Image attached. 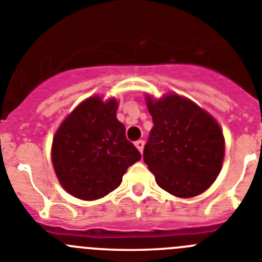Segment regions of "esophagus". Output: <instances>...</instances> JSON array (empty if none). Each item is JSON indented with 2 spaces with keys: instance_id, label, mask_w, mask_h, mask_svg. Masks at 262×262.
<instances>
[{
  "instance_id": "34e87169",
  "label": "esophagus",
  "mask_w": 262,
  "mask_h": 262,
  "mask_svg": "<svg viewBox=\"0 0 262 262\" xmlns=\"http://www.w3.org/2000/svg\"><path fill=\"white\" fill-rule=\"evenodd\" d=\"M135 145H136V148H138L139 151L143 152V148H144V140H136Z\"/></svg>"
}]
</instances>
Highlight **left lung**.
<instances>
[{
    "label": "left lung",
    "mask_w": 262,
    "mask_h": 262,
    "mask_svg": "<svg viewBox=\"0 0 262 262\" xmlns=\"http://www.w3.org/2000/svg\"><path fill=\"white\" fill-rule=\"evenodd\" d=\"M152 127L143 160L161 189L190 198L211 186L224 159V138L214 118L200 106L170 94L148 98Z\"/></svg>",
    "instance_id": "obj_1"
}]
</instances>
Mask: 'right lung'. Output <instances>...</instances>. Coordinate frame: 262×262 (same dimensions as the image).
<instances>
[{
	"label": "right lung",
	"instance_id": "1",
	"mask_svg": "<svg viewBox=\"0 0 262 262\" xmlns=\"http://www.w3.org/2000/svg\"><path fill=\"white\" fill-rule=\"evenodd\" d=\"M117 101L92 97L67 118L52 143V163L62 187L76 198L93 201L122 182L128 166L142 159L117 119Z\"/></svg>",
	"mask_w": 262,
	"mask_h": 262
}]
</instances>
